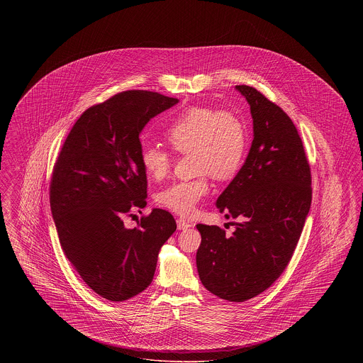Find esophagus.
<instances>
[{
    "label": "esophagus",
    "mask_w": 363,
    "mask_h": 363,
    "mask_svg": "<svg viewBox=\"0 0 363 363\" xmlns=\"http://www.w3.org/2000/svg\"><path fill=\"white\" fill-rule=\"evenodd\" d=\"M191 225H193L190 223L189 220H186V219H182V218L177 219V227H178V230H186V228H189Z\"/></svg>",
    "instance_id": "esophagus-1"
}]
</instances>
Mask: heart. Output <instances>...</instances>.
<instances>
[{
	"mask_svg": "<svg viewBox=\"0 0 363 363\" xmlns=\"http://www.w3.org/2000/svg\"><path fill=\"white\" fill-rule=\"evenodd\" d=\"M166 138L179 154H191L193 179L175 181L156 194L160 207L188 215L209 191L208 177L228 179L241 169L246 152V132L230 113L209 107H191L179 114L166 132ZM140 162L145 174L159 181L173 164L172 154L157 145L141 150Z\"/></svg>",
	"mask_w": 363,
	"mask_h": 363,
	"instance_id": "b5f03b06",
	"label": "heart"
}]
</instances>
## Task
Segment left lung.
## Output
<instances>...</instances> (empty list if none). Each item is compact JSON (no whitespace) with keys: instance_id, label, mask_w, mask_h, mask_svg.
Segmentation results:
<instances>
[{"instance_id":"8db88e82","label":"left lung","mask_w":363,"mask_h":363,"mask_svg":"<svg viewBox=\"0 0 363 363\" xmlns=\"http://www.w3.org/2000/svg\"><path fill=\"white\" fill-rule=\"evenodd\" d=\"M250 106L253 141L241 170L216 200L234 223L197 225L199 277L208 291L243 302L265 291L293 257L311 204V167L290 117L253 86H235Z\"/></svg>"}]
</instances>
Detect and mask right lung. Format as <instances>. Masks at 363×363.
<instances>
[{"instance_id": "add662e5", "label": "right lung", "mask_w": 363, "mask_h": 363, "mask_svg": "<svg viewBox=\"0 0 363 363\" xmlns=\"http://www.w3.org/2000/svg\"><path fill=\"white\" fill-rule=\"evenodd\" d=\"M178 102L138 89L86 108L54 166L50 207L61 247L88 287L108 301H126L151 284L159 250L177 228L164 209L154 208L135 228L122 216L147 206L140 133Z\"/></svg>"}]
</instances>
